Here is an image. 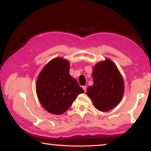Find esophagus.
Returning <instances> with one entry per match:
<instances>
[{
	"mask_svg": "<svg viewBox=\"0 0 151 151\" xmlns=\"http://www.w3.org/2000/svg\"><path fill=\"white\" fill-rule=\"evenodd\" d=\"M83 88L84 91H85V92L86 91V86H83Z\"/></svg>",
	"mask_w": 151,
	"mask_h": 151,
	"instance_id": "1",
	"label": "esophagus"
}]
</instances>
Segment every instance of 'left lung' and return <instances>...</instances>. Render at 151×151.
<instances>
[{
    "label": "left lung",
    "instance_id": "left-lung-1",
    "mask_svg": "<svg viewBox=\"0 0 151 151\" xmlns=\"http://www.w3.org/2000/svg\"><path fill=\"white\" fill-rule=\"evenodd\" d=\"M94 84L86 91L95 108L109 111L121 101L124 91V81L118 68L109 58L96 64L93 67Z\"/></svg>",
    "mask_w": 151,
    "mask_h": 151
}]
</instances>
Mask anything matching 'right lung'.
<instances>
[{
  "instance_id": "add662e5",
  "label": "right lung",
  "mask_w": 151,
  "mask_h": 151,
  "mask_svg": "<svg viewBox=\"0 0 151 151\" xmlns=\"http://www.w3.org/2000/svg\"><path fill=\"white\" fill-rule=\"evenodd\" d=\"M69 70L68 60L57 57L49 61L38 76V99L43 108L51 114H63L78 94L84 93L76 79L70 75Z\"/></svg>"
}]
</instances>
